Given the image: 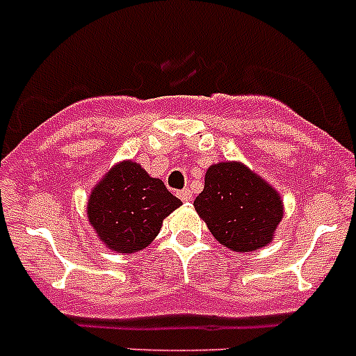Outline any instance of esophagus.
<instances>
[{
  "label": "esophagus",
  "mask_w": 356,
  "mask_h": 356,
  "mask_svg": "<svg viewBox=\"0 0 356 356\" xmlns=\"http://www.w3.org/2000/svg\"><path fill=\"white\" fill-rule=\"evenodd\" d=\"M178 197H180L181 201H191L193 200V191H191V188H184V191L178 193Z\"/></svg>",
  "instance_id": "esophagus-1"
}]
</instances>
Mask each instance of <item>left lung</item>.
I'll return each mask as SVG.
<instances>
[{"instance_id":"obj_1","label":"left lung","mask_w":356,"mask_h":356,"mask_svg":"<svg viewBox=\"0 0 356 356\" xmlns=\"http://www.w3.org/2000/svg\"><path fill=\"white\" fill-rule=\"evenodd\" d=\"M194 209L210 234L235 253L267 246L284 216L275 188L237 162H221L207 171Z\"/></svg>"}]
</instances>
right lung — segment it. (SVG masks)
<instances>
[{"mask_svg": "<svg viewBox=\"0 0 356 356\" xmlns=\"http://www.w3.org/2000/svg\"><path fill=\"white\" fill-rule=\"evenodd\" d=\"M181 201L139 163L115 165L90 194L89 221L97 237L119 253L144 250L159 235L162 221Z\"/></svg>", "mask_w": 356, "mask_h": 356, "instance_id": "obj_1", "label": "right lung"}]
</instances>
